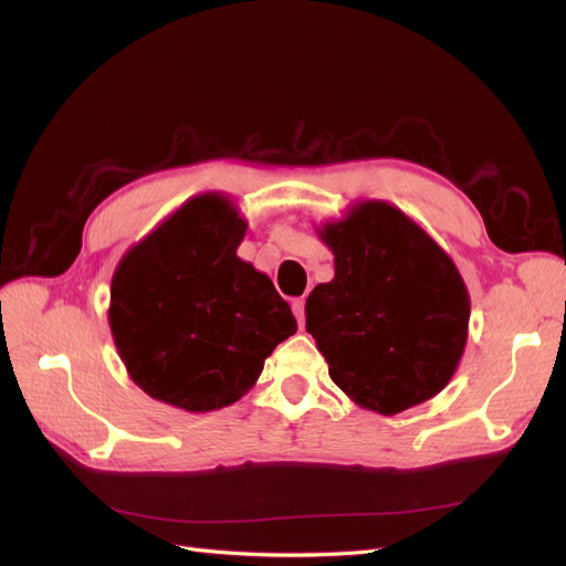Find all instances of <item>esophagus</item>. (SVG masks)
<instances>
[{
    "mask_svg": "<svg viewBox=\"0 0 566 566\" xmlns=\"http://www.w3.org/2000/svg\"><path fill=\"white\" fill-rule=\"evenodd\" d=\"M304 306H306V300L300 297V300H292V311H295V316L300 321V327H304Z\"/></svg>",
    "mask_w": 566,
    "mask_h": 566,
    "instance_id": "esophagus-1",
    "label": "esophagus"
}]
</instances>
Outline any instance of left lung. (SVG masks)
Masks as SVG:
<instances>
[{
  "label": "left lung",
  "instance_id": "left-lung-1",
  "mask_svg": "<svg viewBox=\"0 0 566 566\" xmlns=\"http://www.w3.org/2000/svg\"><path fill=\"white\" fill-rule=\"evenodd\" d=\"M335 279L306 300V333L350 402L394 417L452 381L469 339L471 295L421 224L379 199L316 227Z\"/></svg>",
  "mask_w": 566,
  "mask_h": 566
}]
</instances>
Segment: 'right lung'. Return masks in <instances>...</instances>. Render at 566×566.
<instances>
[{"label": "right lung", "instance_id": "obj_1", "mask_svg": "<svg viewBox=\"0 0 566 566\" xmlns=\"http://www.w3.org/2000/svg\"><path fill=\"white\" fill-rule=\"evenodd\" d=\"M248 231L220 191L189 199L130 245L112 276L107 321L135 386L203 415L241 400L297 333L274 283L237 250Z\"/></svg>", "mask_w": 566, "mask_h": 566}]
</instances>
